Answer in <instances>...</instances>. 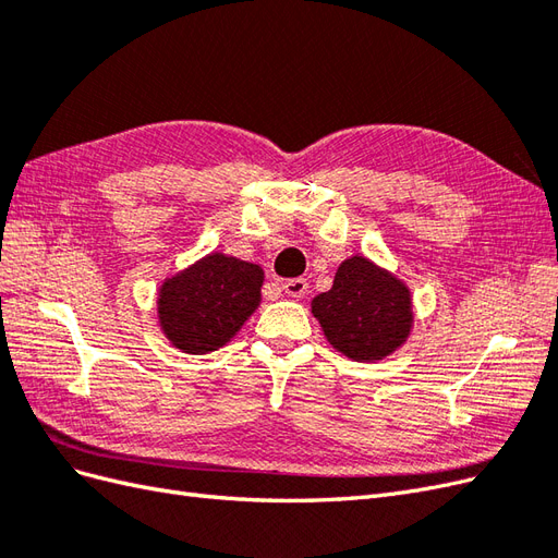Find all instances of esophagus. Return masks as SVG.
I'll use <instances>...</instances> for the list:
<instances>
[{
  "instance_id": "obj_1",
  "label": "esophagus",
  "mask_w": 558,
  "mask_h": 558,
  "mask_svg": "<svg viewBox=\"0 0 558 558\" xmlns=\"http://www.w3.org/2000/svg\"><path fill=\"white\" fill-rule=\"evenodd\" d=\"M281 289L286 291V295H291V298H302V295H307V279H302V277H295V279H286L283 283H281Z\"/></svg>"
}]
</instances>
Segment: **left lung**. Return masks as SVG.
<instances>
[{"instance_id":"8db88e82","label":"left lung","mask_w":558,"mask_h":558,"mask_svg":"<svg viewBox=\"0 0 558 558\" xmlns=\"http://www.w3.org/2000/svg\"><path fill=\"white\" fill-rule=\"evenodd\" d=\"M312 314L326 340L361 363L391 356L414 326L408 283L359 253L337 267L332 289L312 300Z\"/></svg>"}]
</instances>
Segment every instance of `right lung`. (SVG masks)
Wrapping results in <instances>:
<instances>
[{"mask_svg": "<svg viewBox=\"0 0 558 558\" xmlns=\"http://www.w3.org/2000/svg\"><path fill=\"white\" fill-rule=\"evenodd\" d=\"M263 267L214 251L158 289V324L183 353L202 356L226 347L260 305Z\"/></svg>", "mask_w": 558, "mask_h": 558, "instance_id": "add662e5", "label": "right lung"}]
</instances>
